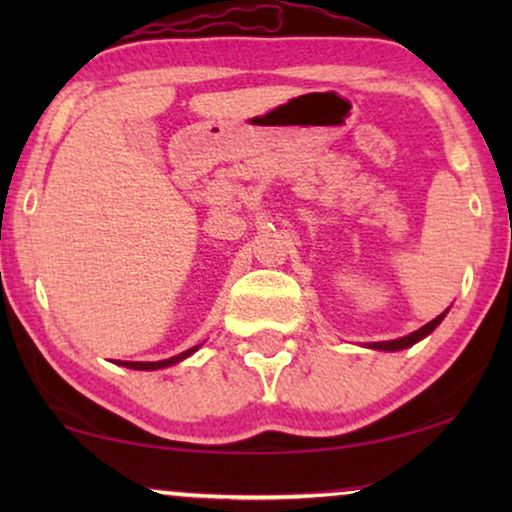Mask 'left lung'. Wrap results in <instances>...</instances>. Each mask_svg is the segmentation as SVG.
I'll use <instances>...</instances> for the list:
<instances>
[{"label":"left lung","mask_w":512,"mask_h":512,"mask_svg":"<svg viewBox=\"0 0 512 512\" xmlns=\"http://www.w3.org/2000/svg\"><path fill=\"white\" fill-rule=\"evenodd\" d=\"M443 317H445V312H443V314H438L436 319L429 321V324L419 328V331L410 333V335H405V338H398V340H387V342H370L368 347H373V349H384V352H398V349L412 347V345H415V342H419V340H422V338H426V335H429V333L433 331V328H436V326L440 324V321H443Z\"/></svg>","instance_id":"obj_1"}]
</instances>
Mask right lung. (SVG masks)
Instances as JSON below:
<instances>
[{
  "mask_svg": "<svg viewBox=\"0 0 512 512\" xmlns=\"http://www.w3.org/2000/svg\"><path fill=\"white\" fill-rule=\"evenodd\" d=\"M195 349L198 347H191L186 349V352H181L177 356H170V359L165 361H153V363H142V361H121V366L125 368H135V370H158V368H165V366H172V363H179L181 359H186V356H191Z\"/></svg>",
  "mask_w": 512,
  "mask_h": 512,
  "instance_id": "right-lung-1",
  "label": "right lung"
}]
</instances>
